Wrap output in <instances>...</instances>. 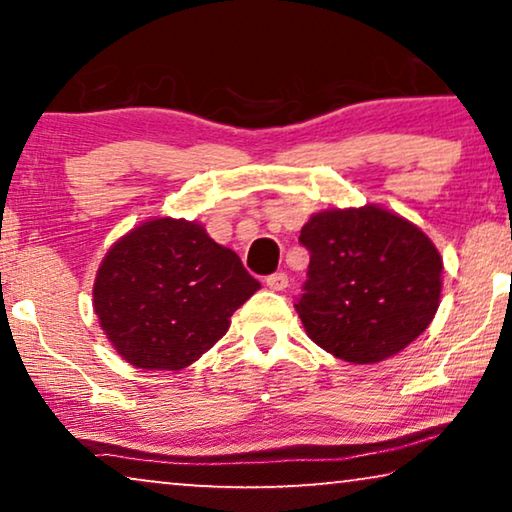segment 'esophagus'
<instances>
[{
  "label": "esophagus",
  "mask_w": 512,
  "mask_h": 512,
  "mask_svg": "<svg viewBox=\"0 0 512 512\" xmlns=\"http://www.w3.org/2000/svg\"><path fill=\"white\" fill-rule=\"evenodd\" d=\"M265 284H268V289L272 291H284L286 286H289V277H286V272H275V275L265 277Z\"/></svg>",
  "instance_id": "34e87169"
}]
</instances>
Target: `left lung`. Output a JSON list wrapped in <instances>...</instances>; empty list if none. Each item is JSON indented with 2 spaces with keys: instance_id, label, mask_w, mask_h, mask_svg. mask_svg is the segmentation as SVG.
Listing matches in <instances>:
<instances>
[{
  "instance_id": "left-lung-1",
  "label": "left lung",
  "mask_w": 512,
  "mask_h": 512,
  "mask_svg": "<svg viewBox=\"0 0 512 512\" xmlns=\"http://www.w3.org/2000/svg\"><path fill=\"white\" fill-rule=\"evenodd\" d=\"M310 268L296 312L321 349L349 363L389 359L436 317L443 258L389 209H326L300 230Z\"/></svg>"
}]
</instances>
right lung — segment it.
Masks as SVG:
<instances>
[{
	"label": "right lung",
	"mask_w": 512,
	"mask_h": 512,
	"mask_svg": "<svg viewBox=\"0 0 512 512\" xmlns=\"http://www.w3.org/2000/svg\"><path fill=\"white\" fill-rule=\"evenodd\" d=\"M261 289L233 249L195 221L153 219L107 251L93 307L118 354L144 370H181L226 335Z\"/></svg>",
	"instance_id": "right-lung-1"
}]
</instances>
